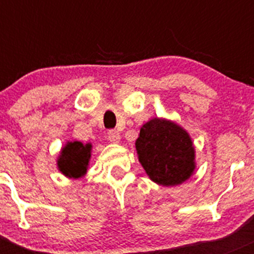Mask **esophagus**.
Wrapping results in <instances>:
<instances>
[{
  "label": "esophagus",
  "mask_w": 254,
  "mask_h": 254,
  "mask_svg": "<svg viewBox=\"0 0 254 254\" xmlns=\"http://www.w3.org/2000/svg\"><path fill=\"white\" fill-rule=\"evenodd\" d=\"M107 136H108L109 141L113 142V143H117V142L120 141V135H119V132L117 131V130H109L108 135H107Z\"/></svg>",
  "instance_id": "34e87169"
}]
</instances>
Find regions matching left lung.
<instances>
[{
	"instance_id": "left-lung-1",
	"label": "left lung",
	"mask_w": 254,
	"mask_h": 254,
	"mask_svg": "<svg viewBox=\"0 0 254 254\" xmlns=\"http://www.w3.org/2000/svg\"><path fill=\"white\" fill-rule=\"evenodd\" d=\"M135 146L140 163L155 183L178 186L193 175V142L176 123L158 118L150 120L142 125Z\"/></svg>"
}]
</instances>
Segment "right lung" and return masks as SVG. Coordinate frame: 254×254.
Masks as SVG:
<instances>
[{
  "mask_svg": "<svg viewBox=\"0 0 254 254\" xmlns=\"http://www.w3.org/2000/svg\"><path fill=\"white\" fill-rule=\"evenodd\" d=\"M91 143L67 142L58 158V167L63 175L70 178H81L86 175L91 158Z\"/></svg>",
  "mask_w": 254,
  "mask_h": 254,
  "instance_id": "right-lung-1",
  "label": "right lung"
}]
</instances>
